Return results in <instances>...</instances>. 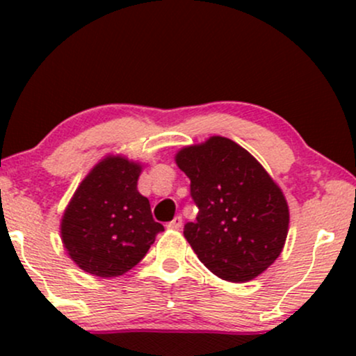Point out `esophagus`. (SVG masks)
Instances as JSON below:
<instances>
[{
    "mask_svg": "<svg viewBox=\"0 0 356 356\" xmlns=\"http://www.w3.org/2000/svg\"><path fill=\"white\" fill-rule=\"evenodd\" d=\"M181 226H182V218H181V216H175V218L169 222L170 229H179V227H181Z\"/></svg>",
    "mask_w": 356,
    "mask_h": 356,
    "instance_id": "esophagus-1",
    "label": "esophagus"
}]
</instances>
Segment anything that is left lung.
Listing matches in <instances>:
<instances>
[{"instance_id": "left-lung-1", "label": "left lung", "mask_w": 356, "mask_h": 356, "mask_svg": "<svg viewBox=\"0 0 356 356\" xmlns=\"http://www.w3.org/2000/svg\"><path fill=\"white\" fill-rule=\"evenodd\" d=\"M175 162L199 209L184 236L204 266L234 283L271 266L283 251L289 211L264 167L226 137L184 147Z\"/></svg>"}]
</instances>
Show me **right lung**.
Listing matches in <instances>:
<instances>
[{
    "label": "right lung",
    "instance_id": "1",
    "mask_svg": "<svg viewBox=\"0 0 356 356\" xmlns=\"http://www.w3.org/2000/svg\"><path fill=\"white\" fill-rule=\"evenodd\" d=\"M140 170L120 155L107 157L73 194L61 219V241L85 273L124 275L140 263L155 236L164 231L152 218L149 199L137 191Z\"/></svg>",
    "mask_w": 356,
    "mask_h": 356
}]
</instances>
